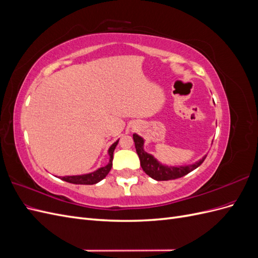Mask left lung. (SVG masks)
Masks as SVG:
<instances>
[{"label":"left lung","mask_w":258,"mask_h":258,"mask_svg":"<svg viewBox=\"0 0 258 258\" xmlns=\"http://www.w3.org/2000/svg\"><path fill=\"white\" fill-rule=\"evenodd\" d=\"M134 141L136 144L138 156L140 158V163H141L143 171L147 175H150L152 178L156 179V181H169V179H175L188 174L192 170L197 169L201 163L205 161L207 157V155L204 156L200 160L192 163V165L177 167L167 166L162 165V163L156 159L153 155L148 154L144 151V139L142 137L135 134Z\"/></svg>","instance_id":"left-lung-1"}]
</instances>
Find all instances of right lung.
<instances>
[{
	"instance_id": "right-lung-1",
	"label": "right lung",
	"mask_w": 258,
	"mask_h": 258,
	"mask_svg": "<svg viewBox=\"0 0 258 258\" xmlns=\"http://www.w3.org/2000/svg\"><path fill=\"white\" fill-rule=\"evenodd\" d=\"M119 140H117L115 143L111 145V147L108 148V156H110V161L106 166L101 167L98 170L93 171V172L90 173H86V174H81V175H69V176H61L60 178L63 179V181L68 183H72V184H82V185H92V184H97L98 182L102 181V179L108 174L110 170L112 169L113 165V154L114 150L118 143Z\"/></svg>"
}]
</instances>
